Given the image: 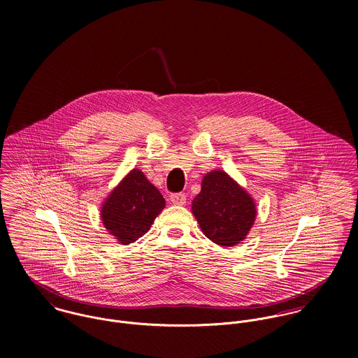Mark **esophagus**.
Instances as JSON below:
<instances>
[{
	"label": "esophagus",
	"mask_w": 358,
	"mask_h": 358,
	"mask_svg": "<svg viewBox=\"0 0 358 358\" xmlns=\"http://www.w3.org/2000/svg\"><path fill=\"white\" fill-rule=\"evenodd\" d=\"M169 200L173 205H185L186 204V196L183 193H175L169 196Z\"/></svg>",
	"instance_id": "esophagus-1"
}]
</instances>
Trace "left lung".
Wrapping results in <instances>:
<instances>
[{
	"instance_id": "left-lung-1",
	"label": "left lung",
	"mask_w": 358,
	"mask_h": 358,
	"mask_svg": "<svg viewBox=\"0 0 358 358\" xmlns=\"http://www.w3.org/2000/svg\"><path fill=\"white\" fill-rule=\"evenodd\" d=\"M192 212L205 236L217 245L233 247L250 233L256 217L254 199L226 172L210 171L201 182V192Z\"/></svg>"
}]
</instances>
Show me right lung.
<instances>
[{"label": "right lung", "mask_w": 358, "mask_h": 358, "mask_svg": "<svg viewBox=\"0 0 358 358\" xmlns=\"http://www.w3.org/2000/svg\"><path fill=\"white\" fill-rule=\"evenodd\" d=\"M165 200L139 169H132L108 194L101 209L103 226L122 245L145 236Z\"/></svg>", "instance_id": "add662e5"}]
</instances>
